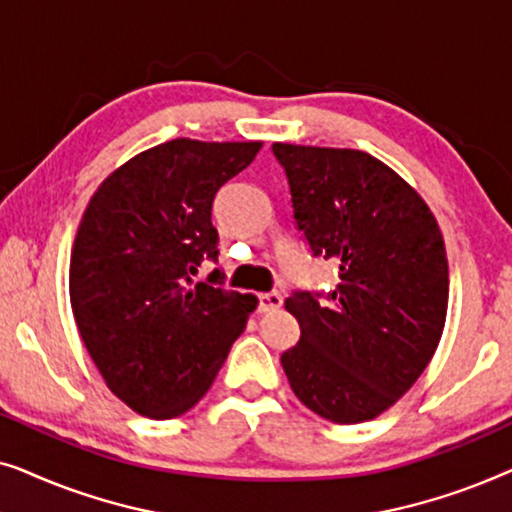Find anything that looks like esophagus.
Masks as SVG:
<instances>
[{"label":"esophagus","mask_w":512,"mask_h":512,"mask_svg":"<svg viewBox=\"0 0 512 512\" xmlns=\"http://www.w3.org/2000/svg\"><path fill=\"white\" fill-rule=\"evenodd\" d=\"M282 307V293L270 291V293H258V310L272 312Z\"/></svg>","instance_id":"esophagus-1"}]
</instances>
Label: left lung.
Instances as JSON below:
<instances>
[{
	"mask_svg": "<svg viewBox=\"0 0 512 512\" xmlns=\"http://www.w3.org/2000/svg\"><path fill=\"white\" fill-rule=\"evenodd\" d=\"M293 219L338 286L293 291L300 340L282 354L293 394L319 417L359 424L391 408L429 366L445 328L450 275L436 216L366 151L272 144Z\"/></svg>",
	"mask_w": 512,
	"mask_h": 512,
	"instance_id": "obj_1",
	"label": "left lung"
}]
</instances>
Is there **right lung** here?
<instances>
[{"label":"right lung","instance_id":"1","mask_svg":"<svg viewBox=\"0 0 512 512\" xmlns=\"http://www.w3.org/2000/svg\"><path fill=\"white\" fill-rule=\"evenodd\" d=\"M263 142L172 139L137 153L90 198L69 261V300L81 340L111 394L139 415L172 419L207 394L256 296L191 286L216 261V191Z\"/></svg>","mask_w":512,"mask_h":512}]
</instances>
